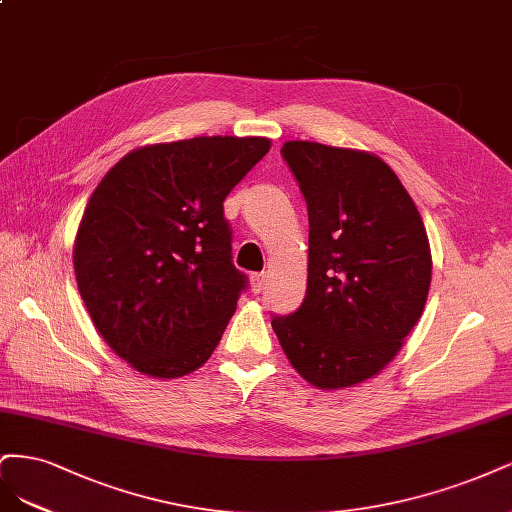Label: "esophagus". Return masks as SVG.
Instances as JSON below:
<instances>
[{"label": "esophagus", "mask_w": 512, "mask_h": 512, "mask_svg": "<svg viewBox=\"0 0 512 512\" xmlns=\"http://www.w3.org/2000/svg\"><path fill=\"white\" fill-rule=\"evenodd\" d=\"M263 287H266V274H263V272L251 274V289H253V293H261Z\"/></svg>", "instance_id": "obj_1"}]
</instances>
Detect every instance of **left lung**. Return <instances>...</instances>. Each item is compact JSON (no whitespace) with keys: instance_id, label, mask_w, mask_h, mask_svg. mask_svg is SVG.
<instances>
[{"instance_id":"1","label":"left lung","mask_w":512,"mask_h":512,"mask_svg":"<svg viewBox=\"0 0 512 512\" xmlns=\"http://www.w3.org/2000/svg\"><path fill=\"white\" fill-rule=\"evenodd\" d=\"M308 208L302 306L274 315L291 366L319 389L381 372L417 325L432 283L421 214L400 178L366 151L291 140L280 148Z\"/></svg>"}]
</instances>
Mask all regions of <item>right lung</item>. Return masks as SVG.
<instances>
[{"mask_svg": "<svg viewBox=\"0 0 512 512\" xmlns=\"http://www.w3.org/2000/svg\"><path fill=\"white\" fill-rule=\"evenodd\" d=\"M268 138L200 136L127 153L95 187L74 242L78 291L138 372L178 378L217 349L246 289L223 202Z\"/></svg>", "mask_w": 512, "mask_h": 512, "instance_id": "right-lung-1", "label": "right lung"}]
</instances>
